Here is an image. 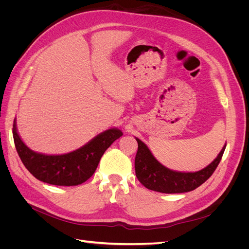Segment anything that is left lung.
I'll use <instances>...</instances> for the list:
<instances>
[{
	"mask_svg": "<svg viewBox=\"0 0 249 249\" xmlns=\"http://www.w3.org/2000/svg\"><path fill=\"white\" fill-rule=\"evenodd\" d=\"M135 158V171L139 182L149 190L162 193H184L196 189L213 175L219 164L225 146L216 159L207 167L196 172H179L170 170L158 161L149 148L141 140Z\"/></svg>",
	"mask_w": 249,
	"mask_h": 249,
	"instance_id": "obj_1",
	"label": "left lung"
}]
</instances>
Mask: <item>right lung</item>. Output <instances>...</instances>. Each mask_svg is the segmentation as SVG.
<instances>
[{"instance_id":"1","label":"right lung","mask_w":249,"mask_h":249,"mask_svg":"<svg viewBox=\"0 0 249 249\" xmlns=\"http://www.w3.org/2000/svg\"><path fill=\"white\" fill-rule=\"evenodd\" d=\"M13 139L22 164L32 176L47 184L77 186L91 177L106 149L123 136L118 129H109L97 135L81 148L64 155H44L30 149L17 131L13 123Z\"/></svg>"}]
</instances>
